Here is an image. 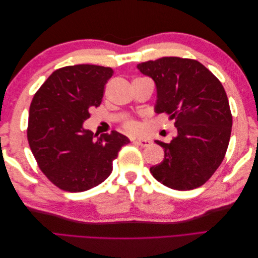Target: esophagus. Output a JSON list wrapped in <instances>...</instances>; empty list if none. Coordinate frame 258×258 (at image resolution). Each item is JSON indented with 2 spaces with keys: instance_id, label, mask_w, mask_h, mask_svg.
Instances as JSON below:
<instances>
[{
  "instance_id": "1",
  "label": "esophagus",
  "mask_w": 258,
  "mask_h": 258,
  "mask_svg": "<svg viewBox=\"0 0 258 258\" xmlns=\"http://www.w3.org/2000/svg\"><path fill=\"white\" fill-rule=\"evenodd\" d=\"M134 141H135V143L139 144L142 147H147L152 144V141L150 139H137V140H134Z\"/></svg>"
}]
</instances>
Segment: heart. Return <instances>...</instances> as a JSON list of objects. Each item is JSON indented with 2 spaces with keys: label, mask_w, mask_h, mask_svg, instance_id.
Listing matches in <instances>:
<instances>
[{
  "label": "heart",
  "mask_w": 258,
  "mask_h": 258,
  "mask_svg": "<svg viewBox=\"0 0 258 258\" xmlns=\"http://www.w3.org/2000/svg\"><path fill=\"white\" fill-rule=\"evenodd\" d=\"M123 126H124V128L127 129V131H129V132H137L139 130V124L134 119L126 120V121H124V123H123Z\"/></svg>",
  "instance_id": "heart-1"
}]
</instances>
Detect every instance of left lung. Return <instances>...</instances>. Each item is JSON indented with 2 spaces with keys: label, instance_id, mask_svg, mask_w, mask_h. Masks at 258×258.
<instances>
[{
  "label": "left lung",
  "instance_id": "obj_1",
  "mask_svg": "<svg viewBox=\"0 0 258 258\" xmlns=\"http://www.w3.org/2000/svg\"><path fill=\"white\" fill-rule=\"evenodd\" d=\"M156 84L155 112L175 119L177 136L165 158L150 170L158 182L176 190L204 185L222 163L229 144L232 116L222 83L197 60L163 57L138 64Z\"/></svg>",
  "mask_w": 258,
  "mask_h": 258
}]
</instances>
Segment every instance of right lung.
<instances>
[{"mask_svg": "<svg viewBox=\"0 0 258 258\" xmlns=\"http://www.w3.org/2000/svg\"><path fill=\"white\" fill-rule=\"evenodd\" d=\"M113 73L111 68L93 64L61 68L33 97L29 145L42 172L60 189L80 192L102 183L121 146L130 142L115 130L98 137L84 128Z\"/></svg>", "mask_w": 258, "mask_h": 258, "instance_id": "1", "label": "right lung"}]
</instances>
